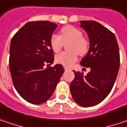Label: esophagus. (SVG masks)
Here are the masks:
<instances>
[{
  "label": "esophagus",
  "mask_w": 127,
  "mask_h": 127,
  "mask_svg": "<svg viewBox=\"0 0 127 127\" xmlns=\"http://www.w3.org/2000/svg\"><path fill=\"white\" fill-rule=\"evenodd\" d=\"M64 68L65 70H70V68H68V67H64Z\"/></svg>",
  "instance_id": "1"
}]
</instances>
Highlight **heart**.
I'll use <instances>...</instances> for the list:
<instances>
[{
	"label": "heart",
	"mask_w": 127,
	"mask_h": 127,
	"mask_svg": "<svg viewBox=\"0 0 127 127\" xmlns=\"http://www.w3.org/2000/svg\"><path fill=\"white\" fill-rule=\"evenodd\" d=\"M83 32L72 26H64L61 30V35L52 34L50 38V46L55 52L61 50L64 44H68L69 52H61L55 57L57 63L64 66H71L78 60V53L80 55H85L88 52L89 41L83 36Z\"/></svg>",
	"instance_id": "heart-1"
}]
</instances>
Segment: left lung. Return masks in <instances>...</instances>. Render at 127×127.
Segmentation results:
<instances>
[{
  "label": "left lung",
  "instance_id": "left-lung-1",
  "mask_svg": "<svg viewBox=\"0 0 127 127\" xmlns=\"http://www.w3.org/2000/svg\"><path fill=\"white\" fill-rule=\"evenodd\" d=\"M80 27L88 34L90 48L80 61L91 71L83 76L75 72L70 83L72 98L83 107L103 101L114 85L120 64L119 49L116 36L110 30L94 21H80Z\"/></svg>",
  "mask_w": 127,
  "mask_h": 127
}]
</instances>
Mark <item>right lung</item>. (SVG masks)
<instances>
[{"mask_svg":"<svg viewBox=\"0 0 127 127\" xmlns=\"http://www.w3.org/2000/svg\"><path fill=\"white\" fill-rule=\"evenodd\" d=\"M57 27L50 21L29 22L12 38L9 57L12 81L29 103L41 104L47 101L64 72L60 64L44 68V64L54 62L49 41Z\"/></svg>","mask_w":127,"mask_h":127,"instance_id":"obj_1","label":"right lung"}]
</instances>
